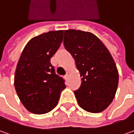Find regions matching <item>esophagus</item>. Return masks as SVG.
Wrapping results in <instances>:
<instances>
[{
    "mask_svg": "<svg viewBox=\"0 0 134 134\" xmlns=\"http://www.w3.org/2000/svg\"><path fill=\"white\" fill-rule=\"evenodd\" d=\"M70 71H67V73H66V75H65V77L67 78V77L69 76V75H70Z\"/></svg>",
    "mask_w": 134,
    "mask_h": 134,
    "instance_id": "34e87169",
    "label": "esophagus"
}]
</instances>
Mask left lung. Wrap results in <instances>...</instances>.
Segmentation results:
<instances>
[{
	"mask_svg": "<svg viewBox=\"0 0 134 134\" xmlns=\"http://www.w3.org/2000/svg\"><path fill=\"white\" fill-rule=\"evenodd\" d=\"M64 46L82 76L79 88L74 91L79 107L92 113L103 111L119 84L118 70L109 50L94 34L79 30L64 31Z\"/></svg>",
	"mask_w": 134,
	"mask_h": 134,
	"instance_id": "8db88e82",
	"label": "left lung"
}]
</instances>
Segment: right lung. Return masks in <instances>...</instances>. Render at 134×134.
Wrapping results in <instances>:
<instances>
[{
	"instance_id": "obj_1",
	"label": "right lung",
	"mask_w": 134,
	"mask_h": 134,
	"mask_svg": "<svg viewBox=\"0 0 134 134\" xmlns=\"http://www.w3.org/2000/svg\"><path fill=\"white\" fill-rule=\"evenodd\" d=\"M63 34L64 31H53L32 38L17 64L15 88L21 103L32 113L41 115L53 109L66 87L50 62L61 46Z\"/></svg>"
}]
</instances>
